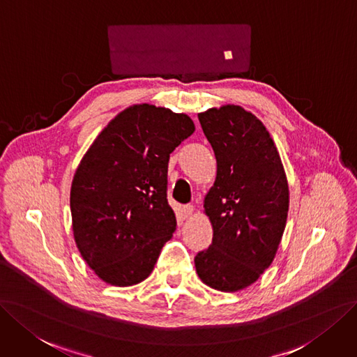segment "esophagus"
<instances>
[{
  "instance_id": "34e87169",
  "label": "esophagus",
  "mask_w": 357,
  "mask_h": 357,
  "mask_svg": "<svg viewBox=\"0 0 357 357\" xmlns=\"http://www.w3.org/2000/svg\"><path fill=\"white\" fill-rule=\"evenodd\" d=\"M182 212H183V218H187V219H190L192 215H194V207L191 206V204H187V206H183V208H182Z\"/></svg>"
}]
</instances>
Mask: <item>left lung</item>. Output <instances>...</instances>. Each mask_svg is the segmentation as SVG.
Returning <instances> with one entry per match:
<instances>
[{"mask_svg":"<svg viewBox=\"0 0 357 357\" xmlns=\"http://www.w3.org/2000/svg\"><path fill=\"white\" fill-rule=\"evenodd\" d=\"M199 121L218 169L204 197L213 240L195 256V271L210 288L235 293L255 284L278 252L288 181L271 134L253 113L227 104L199 113Z\"/></svg>","mask_w":357,"mask_h":357,"instance_id":"left-lung-1","label":"left lung"}]
</instances>
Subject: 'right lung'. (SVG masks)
<instances>
[{
    "label": "right lung",
    "instance_id": "right-lung-1",
    "mask_svg": "<svg viewBox=\"0 0 357 357\" xmlns=\"http://www.w3.org/2000/svg\"><path fill=\"white\" fill-rule=\"evenodd\" d=\"M194 130L185 113L135 104L82 157L70 188L72 229L79 253L105 284L130 287L153 272L176 229L166 199L169 155Z\"/></svg>",
    "mask_w": 357,
    "mask_h": 357
}]
</instances>
